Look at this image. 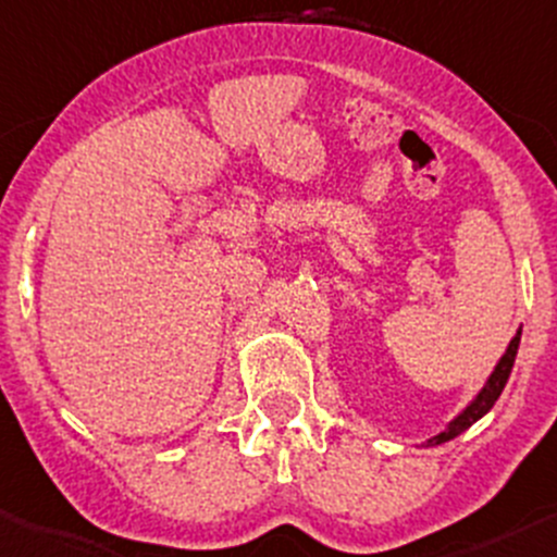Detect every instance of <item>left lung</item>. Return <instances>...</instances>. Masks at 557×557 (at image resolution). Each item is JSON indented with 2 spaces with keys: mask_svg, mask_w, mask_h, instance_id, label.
I'll return each instance as SVG.
<instances>
[{
  "mask_svg": "<svg viewBox=\"0 0 557 557\" xmlns=\"http://www.w3.org/2000/svg\"><path fill=\"white\" fill-rule=\"evenodd\" d=\"M518 347H520V331H518V334H515V339L509 342L507 352H504L502 361L496 363V369H493V374H491V377H487L485 387H482V391L476 393L474 401H471L469 407H466L463 412H460L458 418H455L453 423L447 425L445 431H442V434H436L434 440H429V445H442V442H450V440H455V436L463 434V431L469 429V425H474L476 420L482 418V414L491 412L493 404H496V401H498V396H502L504 385H507L509 374H512L515 356H518Z\"/></svg>",
  "mask_w": 557,
  "mask_h": 557,
  "instance_id": "8db88e82",
  "label": "left lung"
}]
</instances>
